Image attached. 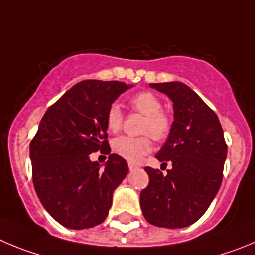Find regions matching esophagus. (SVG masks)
I'll return each mask as SVG.
<instances>
[{"label": "esophagus", "mask_w": 255, "mask_h": 255, "mask_svg": "<svg viewBox=\"0 0 255 255\" xmlns=\"http://www.w3.org/2000/svg\"><path fill=\"white\" fill-rule=\"evenodd\" d=\"M128 167H129V170L132 171V170H134V169H136L137 165L133 164V162H128Z\"/></svg>", "instance_id": "esophagus-1"}]
</instances>
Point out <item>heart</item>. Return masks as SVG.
<instances>
[{
	"mask_svg": "<svg viewBox=\"0 0 255 255\" xmlns=\"http://www.w3.org/2000/svg\"><path fill=\"white\" fill-rule=\"evenodd\" d=\"M132 109L146 116L143 122V133H148L156 141H164L169 137L173 128L171 117L162 111V104L155 94L150 91H139L129 98ZM105 126L109 132L117 133L123 126V113L118 104H112L105 114ZM114 152L129 161H137L152 148V142L148 136L134 137L121 136L112 144Z\"/></svg>",
	"mask_w": 255,
	"mask_h": 255,
	"instance_id": "heart-1",
	"label": "heart"
}]
</instances>
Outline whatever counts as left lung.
<instances>
[{
	"mask_svg": "<svg viewBox=\"0 0 255 255\" xmlns=\"http://www.w3.org/2000/svg\"><path fill=\"white\" fill-rule=\"evenodd\" d=\"M173 102L174 122L156 159L173 169L166 175L144 167L150 182L141 192L142 213L150 224L182 229L194 224L220 189L228 146L216 113L183 82L151 84Z\"/></svg>",
	"mask_w": 255,
	"mask_h": 255,
	"instance_id": "obj_1",
	"label": "left lung"
}]
</instances>
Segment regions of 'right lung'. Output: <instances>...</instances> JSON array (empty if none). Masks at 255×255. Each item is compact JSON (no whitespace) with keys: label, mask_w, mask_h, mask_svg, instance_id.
<instances>
[{"label":"right lung","mask_w":255,"mask_h":255,"mask_svg":"<svg viewBox=\"0 0 255 255\" xmlns=\"http://www.w3.org/2000/svg\"><path fill=\"white\" fill-rule=\"evenodd\" d=\"M132 85L85 80L66 91L43 116L30 142L33 183L50 216L65 228L81 230L102 224L112 206L113 192L128 173L116 153L104 169L90 153L111 152L105 114Z\"/></svg>","instance_id":"right-lung-1"}]
</instances>
